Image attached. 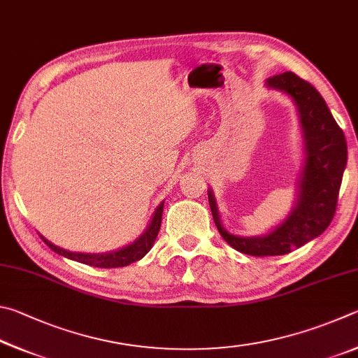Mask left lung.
Here are the masks:
<instances>
[{
    "label": "left lung",
    "mask_w": 358,
    "mask_h": 358,
    "mask_svg": "<svg viewBox=\"0 0 358 358\" xmlns=\"http://www.w3.org/2000/svg\"><path fill=\"white\" fill-rule=\"evenodd\" d=\"M267 86L280 90L296 102L305 138V168L297 206L291 215L264 237H239L222 227L217 204L209 192V204L218 233L237 252L250 256L291 253L322 234L334 220L338 193L348 162V144L340 125L316 87L292 72L273 75Z\"/></svg>",
    "instance_id": "8db88e82"
}]
</instances>
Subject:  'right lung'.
<instances>
[{"label": "right lung", "instance_id": "1", "mask_svg": "<svg viewBox=\"0 0 358 358\" xmlns=\"http://www.w3.org/2000/svg\"><path fill=\"white\" fill-rule=\"evenodd\" d=\"M162 214H163V203L159 206V208L155 209L154 217H152V222H150L149 228L144 231L140 239L135 241L134 243H130V245H127V247L117 250V252L106 253V255L72 253V252H67V250H62L59 247L53 245L52 242H48L47 239H43V237H42V239H43V242H45L50 248L53 250L55 253H58L61 256H64V258H69V259H72V261H78V262H81V264H87V266H92V267H100V268L124 267V266L131 264V262H135V261H140L143 256H146V253L149 252V250L152 248L154 242L157 239V234H159V231H160Z\"/></svg>", "mask_w": 358, "mask_h": 358}]
</instances>
